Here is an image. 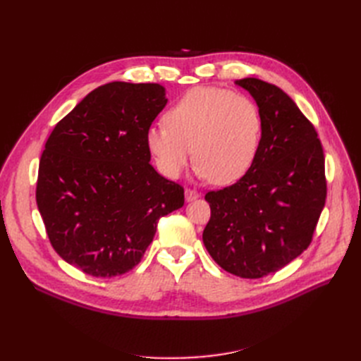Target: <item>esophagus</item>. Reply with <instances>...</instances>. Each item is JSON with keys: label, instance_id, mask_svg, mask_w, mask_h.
I'll return each mask as SVG.
<instances>
[{"label": "esophagus", "instance_id": "34e87169", "mask_svg": "<svg viewBox=\"0 0 361 361\" xmlns=\"http://www.w3.org/2000/svg\"><path fill=\"white\" fill-rule=\"evenodd\" d=\"M199 192L195 191V190H190V188H187L185 190V199H187V202H192V200H195L199 197Z\"/></svg>", "mask_w": 361, "mask_h": 361}]
</instances>
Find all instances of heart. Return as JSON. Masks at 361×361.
I'll return each mask as SVG.
<instances>
[{"mask_svg":"<svg viewBox=\"0 0 361 361\" xmlns=\"http://www.w3.org/2000/svg\"><path fill=\"white\" fill-rule=\"evenodd\" d=\"M152 126L146 145L158 170L170 179L188 166L191 155L202 178L226 185L253 166L264 130L259 106L248 96L218 87H195Z\"/></svg>","mask_w":361,"mask_h":361,"instance_id":"1","label":"heart"}]
</instances>
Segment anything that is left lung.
<instances>
[{"label":"left lung","instance_id":"obj_1","mask_svg":"<svg viewBox=\"0 0 361 361\" xmlns=\"http://www.w3.org/2000/svg\"><path fill=\"white\" fill-rule=\"evenodd\" d=\"M236 84L255 97L264 130L244 176L204 195L203 243L224 271L260 279L310 245L326 197L325 158L314 126L285 92L257 78Z\"/></svg>","mask_w":361,"mask_h":361}]
</instances>
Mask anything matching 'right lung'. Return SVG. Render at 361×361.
I'll list each match as a JSON object with an SVG mask.
<instances>
[{
	"label": "right lung",
	"mask_w": 361,
	"mask_h": 361,
	"mask_svg": "<svg viewBox=\"0 0 361 361\" xmlns=\"http://www.w3.org/2000/svg\"><path fill=\"white\" fill-rule=\"evenodd\" d=\"M166 104L159 84L108 82L47 140L39 212L54 250L85 274L110 279L133 269L159 218L183 206V188L149 162L146 134Z\"/></svg>",
	"instance_id": "obj_1"
}]
</instances>
